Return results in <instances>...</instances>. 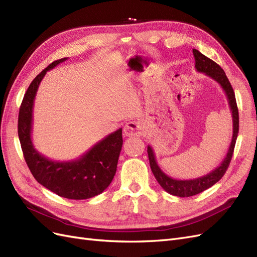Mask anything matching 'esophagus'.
I'll use <instances>...</instances> for the list:
<instances>
[{"label":"esophagus","mask_w":257,"mask_h":257,"mask_svg":"<svg viewBox=\"0 0 257 257\" xmlns=\"http://www.w3.org/2000/svg\"><path fill=\"white\" fill-rule=\"evenodd\" d=\"M124 135L127 137L142 136L144 133V125L138 121H130L124 126Z\"/></svg>","instance_id":"34e87169"}]
</instances>
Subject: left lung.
Segmentation results:
<instances>
[{"label":"left lung","instance_id":"8db88e82","mask_svg":"<svg viewBox=\"0 0 257 257\" xmlns=\"http://www.w3.org/2000/svg\"><path fill=\"white\" fill-rule=\"evenodd\" d=\"M193 54L194 58H195L196 71L207 75L210 78H212L214 81H216L222 87L225 94H226L228 106L232 116V137L226 157L224 158V160L219 166L214 168L212 172H210L209 174L203 177L188 179V180H181V179H175L167 176L158 165L153 149L150 146H148V157H149L150 167L155 179H157L162 188L167 193H169L170 195L179 197H190L193 195H196V194H199L201 192H204L205 190L211 188L213 184H215L220 180L228 168L239 132V114L235 92L232 90L231 84L226 75H225V72L219 64H216L214 61L210 60L209 58L204 56V54L200 53L198 50L193 49Z\"/></svg>","mask_w":257,"mask_h":257}]
</instances>
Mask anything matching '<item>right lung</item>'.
Masks as SVG:
<instances>
[{
    "label": "right lung",
    "instance_id": "add662e5",
    "mask_svg": "<svg viewBox=\"0 0 257 257\" xmlns=\"http://www.w3.org/2000/svg\"><path fill=\"white\" fill-rule=\"evenodd\" d=\"M66 60L52 62L29 85L19 110L18 136L23 157L38 183L61 197L88 199L104 192L112 181L123 144L122 128L73 161H52L38 152L32 143L33 107L38 87L46 73Z\"/></svg>",
    "mask_w": 257,
    "mask_h": 257
}]
</instances>
